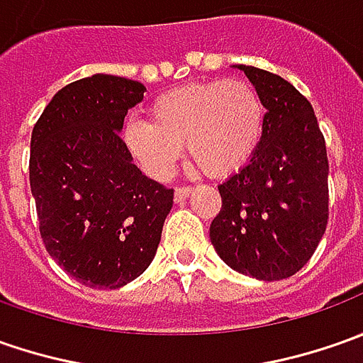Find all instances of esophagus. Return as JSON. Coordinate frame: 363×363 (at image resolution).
<instances>
[{
	"label": "esophagus",
	"instance_id": "esophagus-1",
	"mask_svg": "<svg viewBox=\"0 0 363 363\" xmlns=\"http://www.w3.org/2000/svg\"><path fill=\"white\" fill-rule=\"evenodd\" d=\"M191 194H193V186H179V189L174 191V201L181 205V203H184Z\"/></svg>",
	"mask_w": 363,
	"mask_h": 363
}]
</instances>
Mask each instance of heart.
Returning a JSON list of instances; mask_svg holds the SVG:
<instances>
[{"mask_svg":"<svg viewBox=\"0 0 363 363\" xmlns=\"http://www.w3.org/2000/svg\"><path fill=\"white\" fill-rule=\"evenodd\" d=\"M150 122L130 120L122 140L152 179H169L184 144L189 160L206 177H229L251 160L265 128V108L243 80L186 84L160 94Z\"/></svg>","mask_w":363,"mask_h":363,"instance_id":"heart-1","label":"heart"}]
</instances>
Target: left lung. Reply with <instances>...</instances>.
<instances>
[{
	"label": "left lung",
	"instance_id": "obj_1",
	"mask_svg": "<svg viewBox=\"0 0 363 363\" xmlns=\"http://www.w3.org/2000/svg\"><path fill=\"white\" fill-rule=\"evenodd\" d=\"M265 108L259 148L219 184L223 206L211 223L219 257L259 281L295 275L311 259L328 225V152L307 98L281 76L235 66Z\"/></svg>",
	"mask_w": 363,
	"mask_h": 363
}]
</instances>
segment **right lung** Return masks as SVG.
<instances>
[{
	"instance_id": "obj_1",
	"label": "right lung",
	"mask_w": 363,
	"mask_h": 363,
	"mask_svg": "<svg viewBox=\"0 0 363 363\" xmlns=\"http://www.w3.org/2000/svg\"><path fill=\"white\" fill-rule=\"evenodd\" d=\"M140 82L94 74L64 86L35 122L30 186L50 257L92 289H118L157 255L172 189L132 162L120 132Z\"/></svg>"
}]
</instances>
